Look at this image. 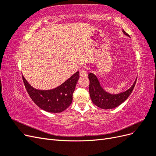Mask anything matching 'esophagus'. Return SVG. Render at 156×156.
Instances as JSON below:
<instances>
[{"mask_svg":"<svg viewBox=\"0 0 156 156\" xmlns=\"http://www.w3.org/2000/svg\"><path fill=\"white\" fill-rule=\"evenodd\" d=\"M79 74L82 77H84V76H86V75H87V72L86 69L85 68L81 69V70H80V72H79Z\"/></svg>","mask_w":156,"mask_h":156,"instance_id":"obj_1","label":"esophagus"}]
</instances>
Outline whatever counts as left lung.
Segmentation results:
<instances>
[{
  "label": "left lung",
  "mask_w": 156,
  "mask_h": 156,
  "mask_svg": "<svg viewBox=\"0 0 156 156\" xmlns=\"http://www.w3.org/2000/svg\"><path fill=\"white\" fill-rule=\"evenodd\" d=\"M122 31L125 35L129 36L124 30ZM88 79L90 80L89 93L91 100L94 105L103 109L114 108L126 101L133 91L136 81V79L133 85L126 91L118 94H111L107 92L101 87L100 83L95 75L92 73H88Z\"/></svg>",
  "instance_id": "obj_1"
}]
</instances>
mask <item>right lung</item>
<instances>
[{
  "label": "right lung",
  "instance_id": "1",
  "mask_svg": "<svg viewBox=\"0 0 156 156\" xmlns=\"http://www.w3.org/2000/svg\"><path fill=\"white\" fill-rule=\"evenodd\" d=\"M26 90L32 100L41 109L49 112H61L70 105L73 100L79 72H77L67 81L54 89L40 90L31 87L25 78L22 76Z\"/></svg>",
  "mask_w": 156,
  "mask_h": 156
}]
</instances>
